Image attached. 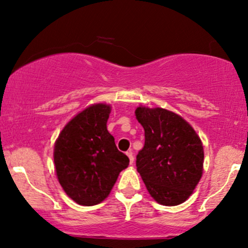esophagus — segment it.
<instances>
[{
  "mask_svg": "<svg viewBox=\"0 0 248 248\" xmlns=\"http://www.w3.org/2000/svg\"><path fill=\"white\" fill-rule=\"evenodd\" d=\"M126 154H127L128 158H129V163L133 164V163H134V155H133V153H132V150H128Z\"/></svg>",
  "mask_w": 248,
  "mask_h": 248,
  "instance_id": "obj_1",
  "label": "esophagus"
}]
</instances>
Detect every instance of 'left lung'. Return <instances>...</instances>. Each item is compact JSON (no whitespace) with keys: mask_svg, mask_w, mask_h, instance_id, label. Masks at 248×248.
<instances>
[{"mask_svg":"<svg viewBox=\"0 0 248 248\" xmlns=\"http://www.w3.org/2000/svg\"><path fill=\"white\" fill-rule=\"evenodd\" d=\"M144 147L136 156L137 172L149 194L163 205H178L192 195L203 172L202 142L180 115L165 108L140 106Z\"/></svg>","mask_w":248,"mask_h":248,"instance_id":"left-lung-1","label":"left lung"}]
</instances>
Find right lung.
<instances>
[{
  "label": "right lung",
  "mask_w": 248,
  "mask_h": 248,
  "mask_svg": "<svg viewBox=\"0 0 248 248\" xmlns=\"http://www.w3.org/2000/svg\"><path fill=\"white\" fill-rule=\"evenodd\" d=\"M111 106L94 104L65 124L54 145L59 183L76 203L94 205L104 201L129 158L116 148L107 130Z\"/></svg>",
  "instance_id": "obj_1"
}]
</instances>
